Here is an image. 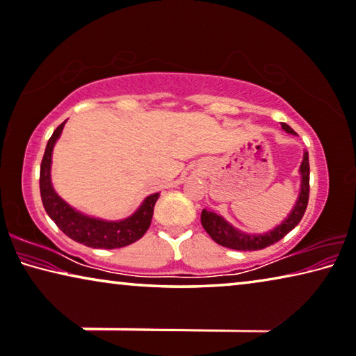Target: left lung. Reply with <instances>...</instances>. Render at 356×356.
<instances>
[{
  "instance_id": "left-lung-1",
  "label": "left lung",
  "mask_w": 356,
  "mask_h": 356,
  "mask_svg": "<svg viewBox=\"0 0 356 356\" xmlns=\"http://www.w3.org/2000/svg\"><path fill=\"white\" fill-rule=\"evenodd\" d=\"M282 129L285 132L291 135H298L294 130L289 127L288 124L282 122ZM300 173V189L296 204H294L293 210L289 211V215L283 220L277 227H273L272 231L264 232V234H247L238 231L237 227H234L232 224H229L222 216L218 215L215 211L210 210H202L200 221L202 226L207 231V234L215 240L218 245L221 247L231 248V250H238V251H256L262 250L269 245L277 243L278 240H282L285 235L293 231L294 227L298 226L302 220L305 209H307L309 202V177H310V168H309V152H304L302 162H300L299 167Z\"/></svg>"
}]
</instances>
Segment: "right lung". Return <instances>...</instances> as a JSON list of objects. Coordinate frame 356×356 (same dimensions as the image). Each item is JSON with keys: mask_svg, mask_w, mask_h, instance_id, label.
I'll list each match as a JSON object with an SVG mask.
<instances>
[{"mask_svg": "<svg viewBox=\"0 0 356 356\" xmlns=\"http://www.w3.org/2000/svg\"><path fill=\"white\" fill-rule=\"evenodd\" d=\"M63 127L65 122L54 130L52 136L47 141L44 157H42L41 162L40 191L42 205H44L49 218L57 224L65 235H68L74 242L83 243L90 248H122L140 240L149 227L154 205L159 199V193L147 195L134 215L119 221H106L100 220V218L84 215V213L68 205L56 193L51 181L52 151L60 135H62Z\"/></svg>", "mask_w": 356, "mask_h": 356, "instance_id": "1", "label": "right lung"}]
</instances>
